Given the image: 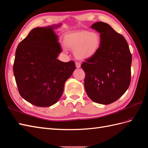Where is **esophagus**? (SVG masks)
Wrapping results in <instances>:
<instances>
[{"label": "esophagus", "instance_id": "obj_1", "mask_svg": "<svg viewBox=\"0 0 148 148\" xmlns=\"http://www.w3.org/2000/svg\"><path fill=\"white\" fill-rule=\"evenodd\" d=\"M75 64H76V67H77V68H80L81 64H80V63H79V62H76V63H75Z\"/></svg>", "mask_w": 148, "mask_h": 148}]
</instances>
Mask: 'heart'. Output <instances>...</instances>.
I'll return each mask as SVG.
<instances>
[{
	"label": "heart",
	"mask_w": 148,
	"mask_h": 148,
	"mask_svg": "<svg viewBox=\"0 0 148 148\" xmlns=\"http://www.w3.org/2000/svg\"><path fill=\"white\" fill-rule=\"evenodd\" d=\"M64 44L74 49L75 56L78 60H87L95 55L101 45V36L98 32L79 31L64 36ZM64 51L66 49L64 48Z\"/></svg>",
	"instance_id": "heart-1"
}]
</instances>
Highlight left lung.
Wrapping results in <instances>:
<instances>
[{
	"instance_id": "8db88e82",
	"label": "left lung",
	"mask_w": 148,
	"mask_h": 148,
	"mask_svg": "<svg viewBox=\"0 0 148 148\" xmlns=\"http://www.w3.org/2000/svg\"><path fill=\"white\" fill-rule=\"evenodd\" d=\"M91 27L100 33L101 45L96 55L81 65L85 73V88L92 101L107 105L129 88L132 55L125 39L110 25L97 22Z\"/></svg>"
}]
</instances>
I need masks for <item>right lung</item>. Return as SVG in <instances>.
<instances>
[{
    "label": "right lung",
    "mask_w": 148,
    "mask_h": 148,
    "mask_svg": "<svg viewBox=\"0 0 148 148\" xmlns=\"http://www.w3.org/2000/svg\"><path fill=\"white\" fill-rule=\"evenodd\" d=\"M54 26L34 28L17 46L13 71L21 96L38 107L56 103L76 68L73 61L57 59L62 51Z\"/></svg>",
    "instance_id": "right-lung-1"
}]
</instances>
